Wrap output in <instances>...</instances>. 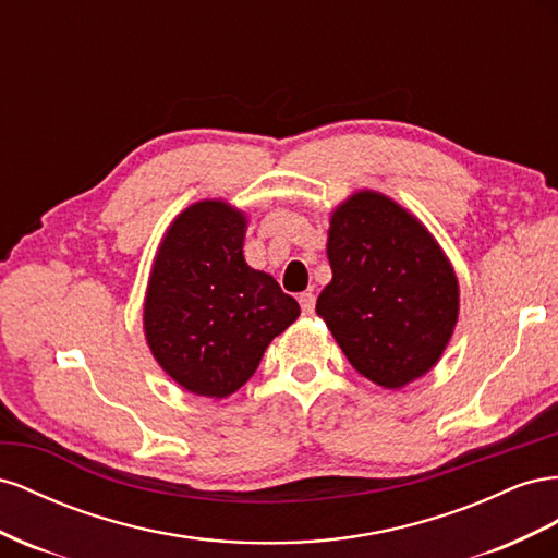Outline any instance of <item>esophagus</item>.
<instances>
[{
	"label": "esophagus",
	"instance_id": "obj_1",
	"mask_svg": "<svg viewBox=\"0 0 558 558\" xmlns=\"http://www.w3.org/2000/svg\"><path fill=\"white\" fill-rule=\"evenodd\" d=\"M299 304H301V311H304V315H311L315 311V294L313 292L299 294Z\"/></svg>",
	"mask_w": 558,
	"mask_h": 558
}]
</instances>
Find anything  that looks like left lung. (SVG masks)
Wrapping results in <instances>:
<instances>
[{"label": "left lung", "instance_id": "left-lung-1", "mask_svg": "<svg viewBox=\"0 0 558 558\" xmlns=\"http://www.w3.org/2000/svg\"><path fill=\"white\" fill-rule=\"evenodd\" d=\"M327 257L315 311L348 362L390 390L433 369L458 323V278L433 233L392 198L357 191L331 215Z\"/></svg>", "mask_w": 558, "mask_h": 558}]
</instances>
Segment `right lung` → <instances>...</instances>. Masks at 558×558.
Here are the masks:
<instances>
[{
  "mask_svg": "<svg viewBox=\"0 0 558 558\" xmlns=\"http://www.w3.org/2000/svg\"><path fill=\"white\" fill-rule=\"evenodd\" d=\"M245 227L225 201L189 205L158 245L145 299L156 362L184 390L215 400L247 384L301 313L274 276L247 266Z\"/></svg>",
  "mask_w": 558,
  "mask_h": 558,
  "instance_id": "obj_1",
  "label": "right lung"
}]
</instances>
